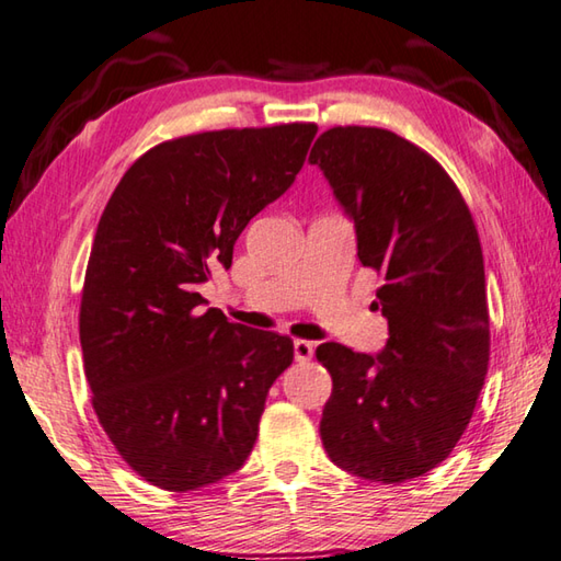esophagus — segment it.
Segmentation results:
<instances>
[{
  "label": "esophagus",
  "mask_w": 561,
  "mask_h": 561,
  "mask_svg": "<svg viewBox=\"0 0 561 561\" xmlns=\"http://www.w3.org/2000/svg\"><path fill=\"white\" fill-rule=\"evenodd\" d=\"M293 354H295V362H298V364H305V362H310V358H312V354H314V346H312V342L298 340V342L293 344Z\"/></svg>",
  "instance_id": "esophagus-1"
}]
</instances>
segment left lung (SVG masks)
<instances>
[{
    "label": "left lung",
    "mask_w": 561,
    "mask_h": 561,
    "mask_svg": "<svg viewBox=\"0 0 561 561\" xmlns=\"http://www.w3.org/2000/svg\"><path fill=\"white\" fill-rule=\"evenodd\" d=\"M310 163L354 221L358 261L383 278L380 352L317 346L332 376L320 435L336 467L403 483L449 457L489 371L483 253L467 203L435 158L376 126H334Z\"/></svg>",
    "instance_id": "obj_1"
}]
</instances>
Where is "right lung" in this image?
<instances>
[{
    "mask_svg": "<svg viewBox=\"0 0 561 561\" xmlns=\"http://www.w3.org/2000/svg\"><path fill=\"white\" fill-rule=\"evenodd\" d=\"M314 124L221 129L146 151L116 185L92 241L80 344L92 408L129 467L197 491L244 467L293 342L205 310L215 263L295 183Z\"/></svg>",
    "mask_w": 561,
    "mask_h": 561,
    "instance_id": "obj_1",
    "label": "right lung"
}]
</instances>
